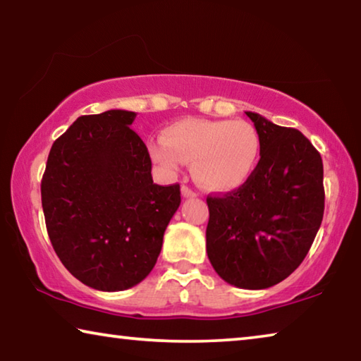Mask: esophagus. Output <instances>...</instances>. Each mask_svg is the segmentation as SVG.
Wrapping results in <instances>:
<instances>
[{"mask_svg": "<svg viewBox=\"0 0 361 361\" xmlns=\"http://www.w3.org/2000/svg\"><path fill=\"white\" fill-rule=\"evenodd\" d=\"M181 194H183V197H194V195H195L192 189L188 188V186H181Z\"/></svg>", "mask_w": 361, "mask_h": 361, "instance_id": "1", "label": "esophagus"}]
</instances>
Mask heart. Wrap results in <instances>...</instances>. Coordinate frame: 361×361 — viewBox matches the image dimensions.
I'll return each instance as SVG.
<instances>
[{
    "label": "heart",
    "instance_id": "obj_1",
    "mask_svg": "<svg viewBox=\"0 0 361 361\" xmlns=\"http://www.w3.org/2000/svg\"><path fill=\"white\" fill-rule=\"evenodd\" d=\"M259 135L245 121H176L164 138L149 143V156L162 172L175 175L181 164H192L199 186L213 192H231L245 185L259 161Z\"/></svg>",
    "mask_w": 361,
    "mask_h": 361
}]
</instances>
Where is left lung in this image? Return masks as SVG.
<instances>
[{"label":"left lung","mask_w":361,"mask_h":361,"mask_svg":"<svg viewBox=\"0 0 361 361\" xmlns=\"http://www.w3.org/2000/svg\"><path fill=\"white\" fill-rule=\"evenodd\" d=\"M245 114L259 135L261 159L237 191L207 197V255L224 282L264 290L301 264L320 229L323 162L299 130Z\"/></svg>","instance_id":"1"}]
</instances>
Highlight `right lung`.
I'll use <instances>...</instances> for the list:
<instances>
[{
	"instance_id": "1",
	"label": "right lung",
	"mask_w": 361,
	"mask_h": 361,
	"mask_svg": "<svg viewBox=\"0 0 361 361\" xmlns=\"http://www.w3.org/2000/svg\"><path fill=\"white\" fill-rule=\"evenodd\" d=\"M137 113L78 118L49 152L41 181L49 239L79 282L122 291L148 277L178 210L180 185L159 186Z\"/></svg>"
}]
</instances>
